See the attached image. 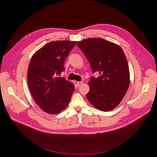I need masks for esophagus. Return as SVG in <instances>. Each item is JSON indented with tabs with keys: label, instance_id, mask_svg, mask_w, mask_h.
<instances>
[{
	"label": "esophagus",
	"instance_id": "1",
	"mask_svg": "<svg viewBox=\"0 0 157 157\" xmlns=\"http://www.w3.org/2000/svg\"><path fill=\"white\" fill-rule=\"evenodd\" d=\"M83 83H84L83 82H77V86H80V85H82Z\"/></svg>",
	"mask_w": 157,
	"mask_h": 157
}]
</instances>
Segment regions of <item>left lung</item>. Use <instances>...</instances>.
Wrapping results in <instances>:
<instances>
[{"label":"left lung","instance_id":"obj_1","mask_svg":"<svg viewBox=\"0 0 157 157\" xmlns=\"http://www.w3.org/2000/svg\"><path fill=\"white\" fill-rule=\"evenodd\" d=\"M98 78L91 77L86 97L89 102L102 111L117 107L130 85V71L121 47L100 38H90L77 42Z\"/></svg>","mask_w":157,"mask_h":157}]
</instances>
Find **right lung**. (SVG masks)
I'll return each instance as SVG.
<instances>
[{"label":"right lung","mask_w":157,"mask_h":157,"mask_svg":"<svg viewBox=\"0 0 157 157\" xmlns=\"http://www.w3.org/2000/svg\"><path fill=\"white\" fill-rule=\"evenodd\" d=\"M76 41L56 40L33 55L27 70L28 86L35 101L46 113L58 114L68 105L75 85L58 75Z\"/></svg>","instance_id":"1"}]
</instances>
